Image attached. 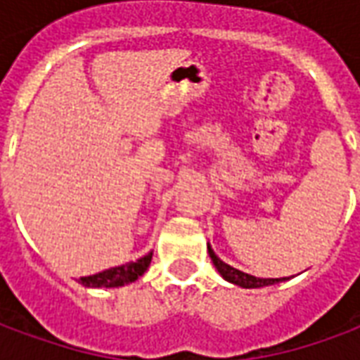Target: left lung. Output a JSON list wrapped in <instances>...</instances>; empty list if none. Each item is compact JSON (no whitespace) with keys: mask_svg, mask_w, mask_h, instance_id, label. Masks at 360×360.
Returning a JSON list of instances; mask_svg holds the SVG:
<instances>
[{"mask_svg":"<svg viewBox=\"0 0 360 360\" xmlns=\"http://www.w3.org/2000/svg\"><path fill=\"white\" fill-rule=\"evenodd\" d=\"M208 255H210L214 266H216L219 274H221V278L227 279L229 283H235V285L245 287V289H255V287L274 285V283H279V281H285V279H287V278H278V279L255 278V276H250V274H245V271L237 270V268H233V266L226 264L224 260H219V258L214 255V250H212L210 247H208Z\"/></svg>","mask_w":360,"mask_h":360,"instance_id":"8db88e82","label":"left lung"}]
</instances>
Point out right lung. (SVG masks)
<instances>
[{
    "label": "right lung",
    "mask_w": 360,
    "mask_h": 360,
    "mask_svg": "<svg viewBox=\"0 0 360 360\" xmlns=\"http://www.w3.org/2000/svg\"><path fill=\"white\" fill-rule=\"evenodd\" d=\"M152 260V252L142 257L136 262H129V264L117 266V268H110V270H103L100 274L89 276V278H81V283L84 287H119L125 285L129 281L139 279L146 271Z\"/></svg>",
    "instance_id": "1"
}]
</instances>
